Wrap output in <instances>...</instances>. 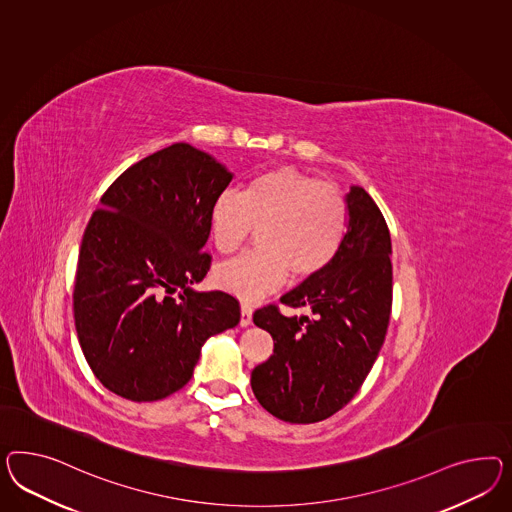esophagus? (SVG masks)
I'll return each instance as SVG.
<instances>
[{
  "label": "esophagus",
  "mask_w": 512,
  "mask_h": 512,
  "mask_svg": "<svg viewBox=\"0 0 512 512\" xmlns=\"http://www.w3.org/2000/svg\"><path fill=\"white\" fill-rule=\"evenodd\" d=\"M251 317H253V307L249 304L240 305V326L242 328L251 324Z\"/></svg>",
  "instance_id": "obj_1"
}]
</instances>
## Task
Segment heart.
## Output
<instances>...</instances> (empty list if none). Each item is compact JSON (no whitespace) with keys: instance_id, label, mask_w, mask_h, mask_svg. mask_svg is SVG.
<instances>
[{"instance_id":"heart-1","label":"heart","mask_w":512,"mask_h":512,"mask_svg":"<svg viewBox=\"0 0 512 512\" xmlns=\"http://www.w3.org/2000/svg\"><path fill=\"white\" fill-rule=\"evenodd\" d=\"M346 223L345 197L332 184L294 167L266 171L210 205V240L220 253H233L259 227V248L218 264L214 283L255 302L281 287L289 272L294 279L317 276L343 246Z\"/></svg>"}]
</instances>
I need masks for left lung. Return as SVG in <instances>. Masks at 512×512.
<instances>
[{
	"label": "left lung",
	"instance_id": "obj_1",
	"mask_svg": "<svg viewBox=\"0 0 512 512\" xmlns=\"http://www.w3.org/2000/svg\"><path fill=\"white\" fill-rule=\"evenodd\" d=\"M343 246L320 274L281 296L307 309L285 317L276 305L253 322L274 339V354L251 371V389L266 412L289 423H317L358 393L386 339L391 315V236L373 197L350 186Z\"/></svg>",
	"mask_w": 512,
	"mask_h": 512
}]
</instances>
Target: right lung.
Returning a JSON list of instances; mask_svg holds the SVG:
<instances>
[{
	"instance_id": "1",
	"label": "right lung",
	"mask_w": 512,
	"mask_h": 512,
	"mask_svg": "<svg viewBox=\"0 0 512 512\" xmlns=\"http://www.w3.org/2000/svg\"><path fill=\"white\" fill-rule=\"evenodd\" d=\"M233 173L175 143L128 167L83 233L74 322L100 384L134 402L186 386L208 337L235 328L227 292L195 291L207 276L210 205Z\"/></svg>"
}]
</instances>
